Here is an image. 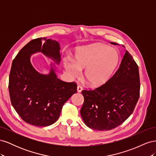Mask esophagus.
I'll use <instances>...</instances> for the list:
<instances>
[{"mask_svg": "<svg viewBox=\"0 0 156 156\" xmlns=\"http://www.w3.org/2000/svg\"><path fill=\"white\" fill-rule=\"evenodd\" d=\"M77 90L78 92H81V91L83 90V87L81 85H78L77 88Z\"/></svg>", "mask_w": 156, "mask_h": 156, "instance_id": "esophagus-1", "label": "esophagus"}]
</instances>
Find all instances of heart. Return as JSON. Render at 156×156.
I'll return each mask as SVG.
<instances>
[{"label": "heart", "instance_id": "obj_1", "mask_svg": "<svg viewBox=\"0 0 156 156\" xmlns=\"http://www.w3.org/2000/svg\"><path fill=\"white\" fill-rule=\"evenodd\" d=\"M117 51L101 44L80 47L74 61L65 62V68L73 77H79L84 70V77L90 85L99 87L105 84L112 75L119 62Z\"/></svg>", "mask_w": 156, "mask_h": 156}]
</instances>
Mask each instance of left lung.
Instances as JSON below:
<instances>
[{
    "mask_svg": "<svg viewBox=\"0 0 156 156\" xmlns=\"http://www.w3.org/2000/svg\"><path fill=\"white\" fill-rule=\"evenodd\" d=\"M82 94L81 115L90 128L111 130L128 119L140 95L139 67L129 52L126 51L119 68L110 79L94 90H84Z\"/></svg>",
    "mask_w": 156,
    "mask_h": 156,
    "instance_id": "left-lung-1",
    "label": "left lung"
}]
</instances>
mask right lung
Returning a JSON list of instances; mask_svg holds the SVG:
<instances>
[{
	"label": "right lung",
	"mask_w": 156,
	"mask_h": 156,
	"mask_svg": "<svg viewBox=\"0 0 156 156\" xmlns=\"http://www.w3.org/2000/svg\"><path fill=\"white\" fill-rule=\"evenodd\" d=\"M60 49L58 41L40 37L23 47L13 60L8 85L10 100L28 124L41 127L54 124L64 103L77 92L76 83L57 78L52 64L47 75L37 72L31 64V55L38 52L59 64Z\"/></svg>",
	"instance_id": "right-lung-1"
}]
</instances>
